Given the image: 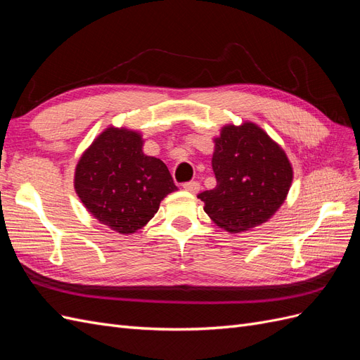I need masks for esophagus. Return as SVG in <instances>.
Listing matches in <instances>:
<instances>
[{
	"label": "esophagus",
	"instance_id": "1",
	"mask_svg": "<svg viewBox=\"0 0 360 360\" xmlns=\"http://www.w3.org/2000/svg\"><path fill=\"white\" fill-rule=\"evenodd\" d=\"M183 188L192 192V193H197L200 191V183L198 181H188V183H183Z\"/></svg>",
	"mask_w": 360,
	"mask_h": 360
}]
</instances>
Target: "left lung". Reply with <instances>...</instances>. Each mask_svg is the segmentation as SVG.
<instances>
[{"mask_svg": "<svg viewBox=\"0 0 360 360\" xmlns=\"http://www.w3.org/2000/svg\"><path fill=\"white\" fill-rule=\"evenodd\" d=\"M216 188L198 193L204 212L230 233L270 219L284 202L292 168L275 141L254 123L225 126L214 139Z\"/></svg>", "mask_w": 360, "mask_h": 360, "instance_id": "1", "label": "left lung"}]
</instances>
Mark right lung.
<instances>
[{"label":"right lung","mask_w":360,"mask_h":360,"mask_svg":"<svg viewBox=\"0 0 360 360\" xmlns=\"http://www.w3.org/2000/svg\"><path fill=\"white\" fill-rule=\"evenodd\" d=\"M75 189L101 224L120 234H132L177 186L165 163L143 153L139 134L108 127L76 165Z\"/></svg>","instance_id":"obj_1"}]
</instances>
